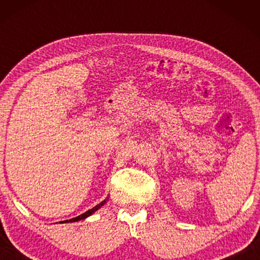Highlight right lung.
Instances as JSON below:
<instances>
[{
  "label": "right lung",
  "instance_id": "1",
  "mask_svg": "<svg viewBox=\"0 0 260 260\" xmlns=\"http://www.w3.org/2000/svg\"><path fill=\"white\" fill-rule=\"evenodd\" d=\"M105 202H106V200L101 202V204L97 205V206H94V207L92 208V209H88L87 212L83 213V214H81V215H78L77 218H73V219H70V220H65V221H62V222H74V221H79V220H83V219H85V218H87V216H90V215L92 214V213H94L95 211H97V209L101 208L102 206H104Z\"/></svg>",
  "mask_w": 260,
  "mask_h": 260
}]
</instances>
